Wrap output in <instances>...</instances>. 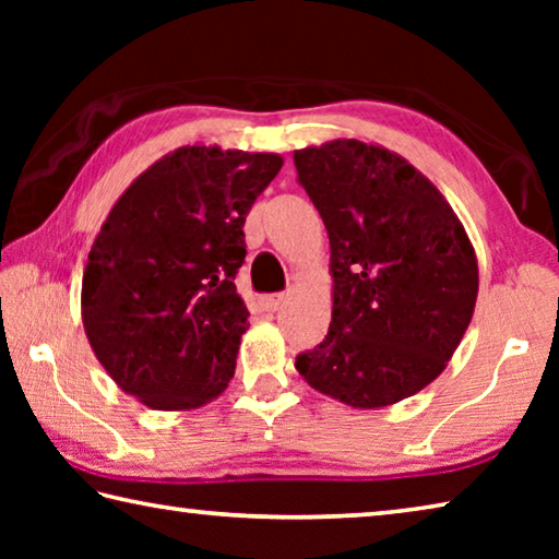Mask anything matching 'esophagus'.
<instances>
[{"instance_id": "obj_1", "label": "esophagus", "mask_w": 559, "mask_h": 559, "mask_svg": "<svg viewBox=\"0 0 559 559\" xmlns=\"http://www.w3.org/2000/svg\"><path fill=\"white\" fill-rule=\"evenodd\" d=\"M286 302V296L283 293H278V296H263L261 298V308L266 310V313H276V310Z\"/></svg>"}]
</instances>
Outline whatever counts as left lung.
Listing matches in <instances>:
<instances>
[{
  "label": "left lung",
  "instance_id": "obj_1",
  "mask_svg": "<svg viewBox=\"0 0 559 559\" xmlns=\"http://www.w3.org/2000/svg\"><path fill=\"white\" fill-rule=\"evenodd\" d=\"M330 239L333 320L296 357L313 390L382 409L447 370L478 298V261L443 194L382 145L330 140L293 153Z\"/></svg>",
  "mask_w": 559,
  "mask_h": 559
}]
</instances>
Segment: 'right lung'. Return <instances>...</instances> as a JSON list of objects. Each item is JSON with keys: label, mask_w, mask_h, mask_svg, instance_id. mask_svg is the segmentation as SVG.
I'll return each instance as SVG.
<instances>
[{"label": "right lung", "mask_w": 559, "mask_h": 559, "mask_svg": "<svg viewBox=\"0 0 559 559\" xmlns=\"http://www.w3.org/2000/svg\"><path fill=\"white\" fill-rule=\"evenodd\" d=\"M281 167L276 153L177 147L103 222L83 271V328L110 380L150 409H200L229 386L249 328L234 286L243 222Z\"/></svg>", "instance_id": "obj_1"}]
</instances>
